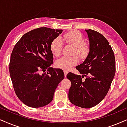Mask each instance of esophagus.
<instances>
[{"mask_svg":"<svg viewBox=\"0 0 127 127\" xmlns=\"http://www.w3.org/2000/svg\"><path fill=\"white\" fill-rule=\"evenodd\" d=\"M68 71H67V70H64V76L66 77V75L67 74V73H68Z\"/></svg>","mask_w":127,"mask_h":127,"instance_id":"obj_1","label":"esophagus"}]
</instances>
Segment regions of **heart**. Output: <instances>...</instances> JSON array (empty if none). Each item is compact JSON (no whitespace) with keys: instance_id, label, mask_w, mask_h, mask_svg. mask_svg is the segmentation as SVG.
Segmentation results:
<instances>
[{"instance_id":"1","label":"heart","mask_w":127,"mask_h":127,"mask_svg":"<svg viewBox=\"0 0 127 127\" xmlns=\"http://www.w3.org/2000/svg\"><path fill=\"white\" fill-rule=\"evenodd\" d=\"M62 38H56L50 44V50L55 56H59L62 52L63 43L73 46L71 55H75L80 60H84L87 57L90 52V48L87 44L84 43V39L83 35L77 31H70L65 33ZM78 63V59L75 56L62 57L56 62L57 68L67 70Z\"/></svg>"}]
</instances>
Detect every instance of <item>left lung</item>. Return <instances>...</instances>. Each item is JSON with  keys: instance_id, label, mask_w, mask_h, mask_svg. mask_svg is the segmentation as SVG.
Wrapping results in <instances>:
<instances>
[{"instance_id": "1", "label": "left lung", "mask_w": 127, "mask_h": 127, "mask_svg": "<svg viewBox=\"0 0 127 127\" xmlns=\"http://www.w3.org/2000/svg\"><path fill=\"white\" fill-rule=\"evenodd\" d=\"M90 52L84 62L76 67L81 75L72 73L67 78L71 81L68 98L74 105L84 108L95 106L104 98L115 73V60L110 43L103 35L86 30Z\"/></svg>"}]
</instances>
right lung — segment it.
<instances>
[{
  "mask_svg": "<svg viewBox=\"0 0 127 127\" xmlns=\"http://www.w3.org/2000/svg\"><path fill=\"white\" fill-rule=\"evenodd\" d=\"M62 32L35 29L24 34L13 49L9 64L13 86L17 97L29 107L38 108L49 104L59 83L64 78L62 69L50 67L53 61L50 44Z\"/></svg>",
  "mask_w": 127,
  "mask_h": 127,
  "instance_id": "right-lung-1",
  "label": "right lung"
}]
</instances>
